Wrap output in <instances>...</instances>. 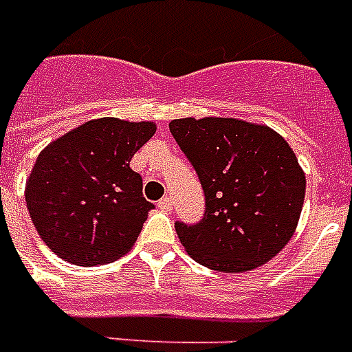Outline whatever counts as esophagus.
<instances>
[{
    "label": "esophagus",
    "mask_w": 352,
    "mask_h": 352,
    "mask_svg": "<svg viewBox=\"0 0 352 352\" xmlns=\"http://www.w3.org/2000/svg\"><path fill=\"white\" fill-rule=\"evenodd\" d=\"M158 209H162V211H171L173 209V204H171V198H162L160 201H158Z\"/></svg>",
    "instance_id": "esophagus-1"
}]
</instances>
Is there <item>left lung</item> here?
Segmentation results:
<instances>
[{
	"label": "left lung",
	"mask_w": 352,
	"mask_h": 352,
	"mask_svg": "<svg viewBox=\"0 0 352 352\" xmlns=\"http://www.w3.org/2000/svg\"><path fill=\"white\" fill-rule=\"evenodd\" d=\"M169 131L206 194L198 224L175 222L192 258L239 273L272 260L290 241L305 198V175L277 131L237 118H177Z\"/></svg>",
	"instance_id": "obj_1"
}]
</instances>
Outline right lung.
<instances>
[{
	"mask_svg": "<svg viewBox=\"0 0 352 352\" xmlns=\"http://www.w3.org/2000/svg\"><path fill=\"white\" fill-rule=\"evenodd\" d=\"M156 124L96 118L47 145L26 181L32 222L50 251L101 265L130 251L153 204L130 168Z\"/></svg>",
	"mask_w": 352,
	"mask_h": 352,
	"instance_id": "add662e5",
	"label": "right lung"
}]
</instances>
